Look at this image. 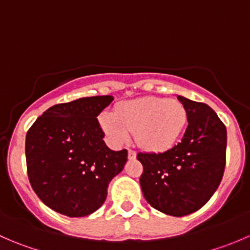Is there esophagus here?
<instances>
[{"mask_svg": "<svg viewBox=\"0 0 250 250\" xmlns=\"http://www.w3.org/2000/svg\"><path fill=\"white\" fill-rule=\"evenodd\" d=\"M135 157H137V152L133 150H128V158H129V160H134Z\"/></svg>", "mask_w": 250, "mask_h": 250, "instance_id": "1", "label": "esophagus"}]
</instances>
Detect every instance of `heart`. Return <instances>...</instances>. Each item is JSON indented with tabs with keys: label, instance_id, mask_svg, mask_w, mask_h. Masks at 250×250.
<instances>
[{
	"label": "heart",
	"instance_id": "obj_1",
	"mask_svg": "<svg viewBox=\"0 0 250 250\" xmlns=\"http://www.w3.org/2000/svg\"><path fill=\"white\" fill-rule=\"evenodd\" d=\"M186 110L180 102L157 97L128 100L116 107L115 113L99 116L102 129L115 145L129 140V133L141 148L162 152L179 139L186 125Z\"/></svg>",
	"mask_w": 250,
	"mask_h": 250
}]
</instances>
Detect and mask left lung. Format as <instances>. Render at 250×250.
Segmentation results:
<instances>
[{
	"label": "left lung",
	"instance_id": "left-lung-1",
	"mask_svg": "<svg viewBox=\"0 0 250 250\" xmlns=\"http://www.w3.org/2000/svg\"><path fill=\"white\" fill-rule=\"evenodd\" d=\"M188 125L165 152H139L144 197L157 210L184 216L198 210L220 185L226 162V127L211 107L178 95Z\"/></svg>",
	"mask_w": 250,
	"mask_h": 250
}]
</instances>
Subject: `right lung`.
Segmentation results:
<instances>
[{
  "mask_svg": "<svg viewBox=\"0 0 250 250\" xmlns=\"http://www.w3.org/2000/svg\"><path fill=\"white\" fill-rule=\"evenodd\" d=\"M112 100L102 95L54 105L27 132L30 184L42 202L62 215L94 213L106 200L111 180L125 168L128 151L107 147L97 120Z\"/></svg>",
  "mask_w": 250,
  "mask_h": 250,
  "instance_id": "obj_1",
  "label": "right lung"
}]
</instances>
